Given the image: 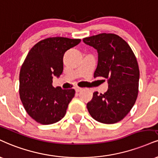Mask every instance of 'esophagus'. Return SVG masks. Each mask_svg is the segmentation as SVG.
Instances as JSON below:
<instances>
[{"instance_id":"34e87169","label":"esophagus","mask_w":158,"mask_h":158,"mask_svg":"<svg viewBox=\"0 0 158 158\" xmlns=\"http://www.w3.org/2000/svg\"><path fill=\"white\" fill-rule=\"evenodd\" d=\"M75 90H76V92L79 93V92H80V91L82 90V88H81V87H75Z\"/></svg>"}]
</instances>
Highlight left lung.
I'll return each instance as SVG.
<instances>
[{
	"label": "left lung",
	"mask_w": 158,
	"mask_h": 158,
	"mask_svg": "<svg viewBox=\"0 0 158 158\" xmlns=\"http://www.w3.org/2000/svg\"><path fill=\"white\" fill-rule=\"evenodd\" d=\"M83 42L97 51L94 77L105 78L108 83L107 92H95L87 104L89 113L98 122H118L130 111L138 96L140 73L135 56L127 42L114 34H99L84 38Z\"/></svg>",
	"instance_id": "left-lung-1"
}]
</instances>
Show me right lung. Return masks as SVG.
I'll return each mask as SVG.
<instances>
[{"instance_id":"obj_1","label":"right lung","mask_w":158,"mask_h":158,"mask_svg":"<svg viewBox=\"0 0 158 158\" xmlns=\"http://www.w3.org/2000/svg\"><path fill=\"white\" fill-rule=\"evenodd\" d=\"M80 39L50 37L37 43L26 56L20 72V97L28 115L41 124H51L64 116L74 97L73 89L53 86V77L63 71L66 51Z\"/></svg>"}]
</instances>
